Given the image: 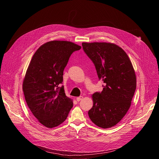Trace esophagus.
Segmentation results:
<instances>
[{"instance_id":"esophagus-1","label":"esophagus","mask_w":159,"mask_h":159,"mask_svg":"<svg viewBox=\"0 0 159 159\" xmlns=\"http://www.w3.org/2000/svg\"><path fill=\"white\" fill-rule=\"evenodd\" d=\"M83 98H84V97L82 96H79V97H77V98H76V100H77V101L79 102V101H81V100L83 99Z\"/></svg>"}]
</instances>
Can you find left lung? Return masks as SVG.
<instances>
[{
	"label": "left lung",
	"mask_w": 159,
	"mask_h": 159,
	"mask_svg": "<svg viewBox=\"0 0 159 159\" xmlns=\"http://www.w3.org/2000/svg\"><path fill=\"white\" fill-rule=\"evenodd\" d=\"M84 52L94 63L99 80L104 83L101 93L93 94L89 116L96 125L111 128L126 114L137 87V78L126 52L111 43H82Z\"/></svg>",
	"instance_id": "8db88e82"
}]
</instances>
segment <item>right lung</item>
Wrapping results in <instances>:
<instances>
[{
  "instance_id": "1",
  "label": "right lung",
  "mask_w": 159,
  "mask_h": 159,
  "mask_svg": "<svg viewBox=\"0 0 159 159\" xmlns=\"http://www.w3.org/2000/svg\"><path fill=\"white\" fill-rule=\"evenodd\" d=\"M80 48L70 41H49L36 50L30 63L22 90L33 115L47 128L61 124L73 107L72 100L60 84L70 57Z\"/></svg>"
}]
</instances>
